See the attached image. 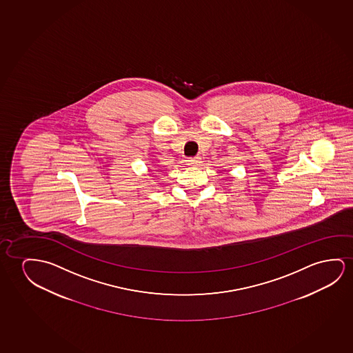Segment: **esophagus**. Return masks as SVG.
<instances>
[{"instance_id":"esophagus-1","label":"esophagus","mask_w":353,"mask_h":353,"mask_svg":"<svg viewBox=\"0 0 353 353\" xmlns=\"http://www.w3.org/2000/svg\"><path fill=\"white\" fill-rule=\"evenodd\" d=\"M187 161V165L188 166H196V165H199L201 163V160H200L199 157H195V158H190L188 160H185Z\"/></svg>"}]
</instances>
